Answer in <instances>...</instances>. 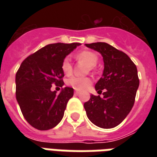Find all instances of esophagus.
Segmentation results:
<instances>
[{
	"label": "esophagus",
	"mask_w": 157,
	"mask_h": 157,
	"mask_svg": "<svg viewBox=\"0 0 157 157\" xmlns=\"http://www.w3.org/2000/svg\"><path fill=\"white\" fill-rule=\"evenodd\" d=\"M79 93H80V92H79V91H76V90H75V95H78Z\"/></svg>",
	"instance_id": "1"
}]
</instances>
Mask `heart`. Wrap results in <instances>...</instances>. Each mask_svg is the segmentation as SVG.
Masks as SVG:
<instances>
[{"label":"heart","mask_w":157,"mask_h":157,"mask_svg":"<svg viewBox=\"0 0 157 157\" xmlns=\"http://www.w3.org/2000/svg\"><path fill=\"white\" fill-rule=\"evenodd\" d=\"M75 58L79 60L86 62L90 67H94L98 60V55L92 51L89 50H84V51L79 52L78 54H76ZM61 69L65 75H70L71 74L73 66L71 59L68 57H66L63 59L61 64ZM92 80L90 77H81V76H71V78L67 80V85L71 86L73 88L76 90H84L87 88L89 86L92 84Z\"/></svg>","instance_id":"1"}]
</instances>
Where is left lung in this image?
Wrapping results in <instances>:
<instances>
[{
  "instance_id": "left-lung-1",
  "label": "left lung",
  "mask_w": 157,
  "mask_h": 157,
  "mask_svg": "<svg viewBox=\"0 0 157 157\" xmlns=\"http://www.w3.org/2000/svg\"><path fill=\"white\" fill-rule=\"evenodd\" d=\"M99 52L104 62L102 76L95 85L102 97L91 95L84 103L87 118L102 128H114L124 119L135 103L140 81L136 65L124 52L107 43L86 44Z\"/></svg>"
}]
</instances>
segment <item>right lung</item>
<instances>
[{"label":"right lung","instance_id":"obj_1","mask_svg":"<svg viewBox=\"0 0 157 157\" xmlns=\"http://www.w3.org/2000/svg\"><path fill=\"white\" fill-rule=\"evenodd\" d=\"M79 43H57L44 46L22 61L16 74V98L29 124L48 130L61 121L74 89L65 86L59 94L52 92V84L64 86L63 59Z\"/></svg>","mask_w":157,"mask_h":157}]
</instances>
